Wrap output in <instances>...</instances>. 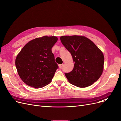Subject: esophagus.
<instances>
[{
  "mask_svg": "<svg viewBox=\"0 0 121 121\" xmlns=\"http://www.w3.org/2000/svg\"><path fill=\"white\" fill-rule=\"evenodd\" d=\"M63 64H60V65H58V67H59L60 69H61L62 67H63Z\"/></svg>",
  "mask_w": 121,
  "mask_h": 121,
  "instance_id": "34e87169",
  "label": "esophagus"
}]
</instances>
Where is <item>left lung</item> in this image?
<instances>
[{"label": "left lung", "mask_w": 121, "mask_h": 121, "mask_svg": "<svg viewBox=\"0 0 121 121\" xmlns=\"http://www.w3.org/2000/svg\"><path fill=\"white\" fill-rule=\"evenodd\" d=\"M60 39L74 63L73 70L65 74L69 82L85 88L97 81L104 71V58L101 50L84 36H62Z\"/></svg>", "instance_id": "1"}]
</instances>
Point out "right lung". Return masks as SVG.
I'll use <instances>...</instances> for the list:
<instances>
[{"label": "right lung", "mask_w": 121, "mask_h": 121, "mask_svg": "<svg viewBox=\"0 0 121 121\" xmlns=\"http://www.w3.org/2000/svg\"><path fill=\"white\" fill-rule=\"evenodd\" d=\"M58 40L56 36H44L28 42L16 58L17 72L27 85L40 88L52 81L58 68L52 48Z\"/></svg>", "instance_id": "right-lung-1"}]
</instances>
